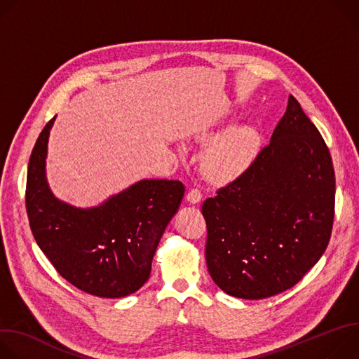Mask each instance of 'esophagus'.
<instances>
[{
    "instance_id": "obj_1",
    "label": "esophagus",
    "mask_w": 359,
    "mask_h": 359,
    "mask_svg": "<svg viewBox=\"0 0 359 359\" xmlns=\"http://www.w3.org/2000/svg\"><path fill=\"white\" fill-rule=\"evenodd\" d=\"M186 200L190 203V204H197L201 201V193L198 189H191L187 191L186 194Z\"/></svg>"
}]
</instances>
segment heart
Here are the masks:
<instances>
[{"label":"heart","mask_w":359,"mask_h":359,"mask_svg":"<svg viewBox=\"0 0 359 359\" xmlns=\"http://www.w3.org/2000/svg\"><path fill=\"white\" fill-rule=\"evenodd\" d=\"M219 126L201 132L203 140H210L203 150L201 169L215 184H227L240 179L259 155L262 136L251 125L241 123L219 133ZM184 153V147H179Z\"/></svg>","instance_id":"1"}]
</instances>
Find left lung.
I'll return each mask as SVG.
<instances>
[{"instance_id":"1","label":"left lung","mask_w":359,"mask_h":359,"mask_svg":"<svg viewBox=\"0 0 359 359\" xmlns=\"http://www.w3.org/2000/svg\"><path fill=\"white\" fill-rule=\"evenodd\" d=\"M334 204L330 150L290 95L270 144L240 179L203 203L213 281L244 299L294 287L328 245Z\"/></svg>"}]
</instances>
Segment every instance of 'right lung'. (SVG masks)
<instances>
[{"instance_id":"obj_1","label":"right lung","mask_w":359,"mask_h":359,"mask_svg":"<svg viewBox=\"0 0 359 359\" xmlns=\"http://www.w3.org/2000/svg\"><path fill=\"white\" fill-rule=\"evenodd\" d=\"M54 122L55 118L42 129L28 163L25 204L36 244L76 288L102 298L133 294L150 276L184 186L179 180L142 179L97 206H72L53 193L46 179Z\"/></svg>"}]
</instances>
